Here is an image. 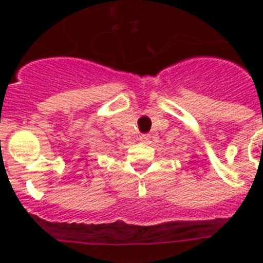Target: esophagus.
Wrapping results in <instances>:
<instances>
[{"instance_id":"1","label":"esophagus","mask_w":263,"mask_h":263,"mask_svg":"<svg viewBox=\"0 0 263 263\" xmlns=\"http://www.w3.org/2000/svg\"><path fill=\"white\" fill-rule=\"evenodd\" d=\"M148 139H150V136H148V135H141L139 140H140V141H141V142H146Z\"/></svg>"}]
</instances>
